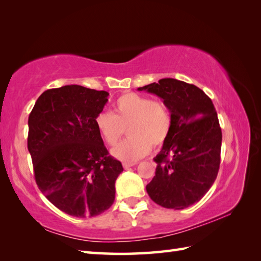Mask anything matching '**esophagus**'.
Wrapping results in <instances>:
<instances>
[{
	"label": "esophagus",
	"mask_w": 261,
	"mask_h": 261,
	"mask_svg": "<svg viewBox=\"0 0 261 261\" xmlns=\"http://www.w3.org/2000/svg\"><path fill=\"white\" fill-rule=\"evenodd\" d=\"M135 165H136V163H123V168L127 169V168H130V167H132V166H135Z\"/></svg>",
	"instance_id": "1"
}]
</instances>
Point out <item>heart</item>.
<instances>
[{
    "mask_svg": "<svg viewBox=\"0 0 261 261\" xmlns=\"http://www.w3.org/2000/svg\"><path fill=\"white\" fill-rule=\"evenodd\" d=\"M94 123L103 141L114 146L124 134L129 137L112 149V156L132 163L167 141L173 126L170 110L162 101L141 94L125 93L116 98L114 113L99 112Z\"/></svg>",
    "mask_w": 261,
    "mask_h": 261,
    "instance_id": "obj_1",
    "label": "heart"
}]
</instances>
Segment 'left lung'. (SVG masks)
I'll return each instance as SVG.
<instances>
[{"label":"left lung","instance_id":"left-lung-1","mask_svg":"<svg viewBox=\"0 0 261 261\" xmlns=\"http://www.w3.org/2000/svg\"><path fill=\"white\" fill-rule=\"evenodd\" d=\"M164 99L173 126L153 158L156 175L146 186L154 203L182 210L198 202L213 185L220 168L222 132L211 98L201 88L175 79L139 87Z\"/></svg>","mask_w":261,"mask_h":261}]
</instances>
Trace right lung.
<instances>
[{
	"mask_svg": "<svg viewBox=\"0 0 261 261\" xmlns=\"http://www.w3.org/2000/svg\"><path fill=\"white\" fill-rule=\"evenodd\" d=\"M109 93L81 85L43 92L28 120V150L39 190L55 206L76 218L103 213L115 198L123 171L109 156L94 119Z\"/></svg>",
	"mask_w": 261,
	"mask_h": 261,
	"instance_id": "1",
	"label": "right lung"
}]
</instances>
